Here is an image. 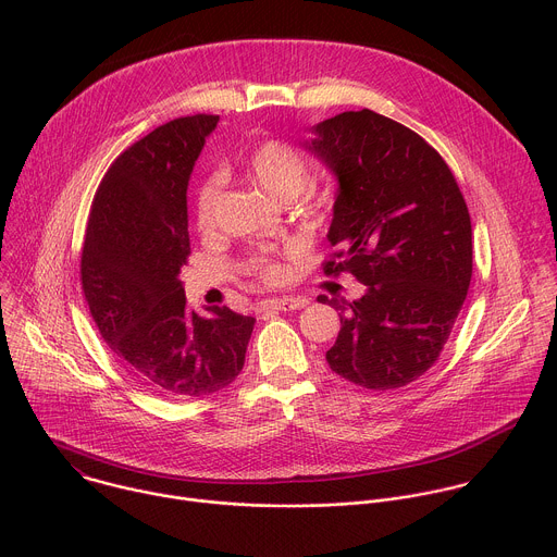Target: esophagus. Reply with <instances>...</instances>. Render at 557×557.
I'll list each match as a JSON object with an SVG mask.
<instances>
[{
  "mask_svg": "<svg viewBox=\"0 0 557 557\" xmlns=\"http://www.w3.org/2000/svg\"><path fill=\"white\" fill-rule=\"evenodd\" d=\"M308 304V299L306 297H280V299H264V301H260V306H258V310L260 312H269V310H284V312H288V310H297V308H304Z\"/></svg>",
  "mask_w": 557,
  "mask_h": 557,
  "instance_id": "esophagus-1",
  "label": "esophagus"
}]
</instances>
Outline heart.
<instances>
[{"label":"heart","instance_id":"1","mask_svg":"<svg viewBox=\"0 0 557 557\" xmlns=\"http://www.w3.org/2000/svg\"><path fill=\"white\" fill-rule=\"evenodd\" d=\"M247 174L264 194L280 202H293L312 181L306 158L295 147L277 140H267L251 151L247 158ZM222 181L218 176H209L200 183L194 202V220L200 231L213 226ZM260 273L269 282H280L284 277V269L273 262H260Z\"/></svg>","mask_w":557,"mask_h":557}]
</instances>
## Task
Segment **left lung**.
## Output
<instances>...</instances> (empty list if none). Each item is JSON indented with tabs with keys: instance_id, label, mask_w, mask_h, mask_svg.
<instances>
[{
	"instance_id": "obj_1",
	"label": "left lung",
	"mask_w": 557,
	"mask_h": 557,
	"mask_svg": "<svg viewBox=\"0 0 557 557\" xmlns=\"http://www.w3.org/2000/svg\"><path fill=\"white\" fill-rule=\"evenodd\" d=\"M304 143L337 181L329 243L366 293L320 295L342 331L326 361L368 387L408 385L438 359L471 280V222L462 194L434 147L372 110L342 112Z\"/></svg>"
}]
</instances>
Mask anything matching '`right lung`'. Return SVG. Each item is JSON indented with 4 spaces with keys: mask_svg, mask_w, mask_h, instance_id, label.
I'll use <instances>...</instances> for the list:
<instances>
[{
    "mask_svg": "<svg viewBox=\"0 0 557 557\" xmlns=\"http://www.w3.org/2000/svg\"><path fill=\"white\" fill-rule=\"evenodd\" d=\"M218 116H185L125 149L103 176L88 218L82 282L112 352L170 399L213 394L245 366L253 317L187 306L178 280L189 256L187 187Z\"/></svg>",
    "mask_w": 557,
    "mask_h": 557,
    "instance_id": "add662e5",
    "label": "right lung"
}]
</instances>
